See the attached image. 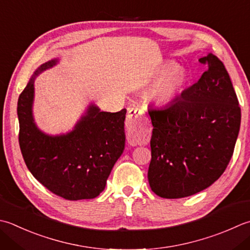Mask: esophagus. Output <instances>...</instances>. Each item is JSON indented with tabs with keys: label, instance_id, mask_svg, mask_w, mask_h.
<instances>
[{
	"label": "esophagus",
	"instance_id": "1",
	"mask_svg": "<svg viewBox=\"0 0 250 250\" xmlns=\"http://www.w3.org/2000/svg\"><path fill=\"white\" fill-rule=\"evenodd\" d=\"M125 129L130 144H143L150 131L149 121L144 111L140 108H130L125 120Z\"/></svg>",
	"mask_w": 250,
	"mask_h": 250
}]
</instances>
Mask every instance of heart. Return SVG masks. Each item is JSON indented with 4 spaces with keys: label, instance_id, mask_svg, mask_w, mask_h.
I'll use <instances>...</instances> for the list:
<instances>
[{
    "label": "heart",
    "instance_id": "1",
    "mask_svg": "<svg viewBox=\"0 0 250 250\" xmlns=\"http://www.w3.org/2000/svg\"><path fill=\"white\" fill-rule=\"evenodd\" d=\"M156 80L146 92V97L155 105H169L187 87L189 76L188 70L175 62H166L154 71Z\"/></svg>",
    "mask_w": 250,
    "mask_h": 250
}]
</instances>
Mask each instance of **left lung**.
Wrapping results in <instances>:
<instances>
[{
	"label": "left lung",
	"instance_id": "8db88e82",
	"mask_svg": "<svg viewBox=\"0 0 250 250\" xmlns=\"http://www.w3.org/2000/svg\"><path fill=\"white\" fill-rule=\"evenodd\" d=\"M208 69L172 104L149 109L153 134L148 182L163 198H183L206 189L232 158L241 108L223 62L209 53Z\"/></svg>",
	"mask_w": 250,
	"mask_h": 250
}]
</instances>
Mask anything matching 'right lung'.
<instances>
[{"mask_svg":"<svg viewBox=\"0 0 250 250\" xmlns=\"http://www.w3.org/2000/svg\"><path fill=\"white\" fill-rule=\"evenodd\" d=\"M58 61L38 67L19 95V146L29 171L48 190L68 200L92 199L104 190L125 149L126 110L107 112L90 104L70 132L44 133L33 118L34 79Z\"/></svg>","mask_w":250,"mask_h":250,"instance_id":"1","label":"right lung"}]
</instances>
